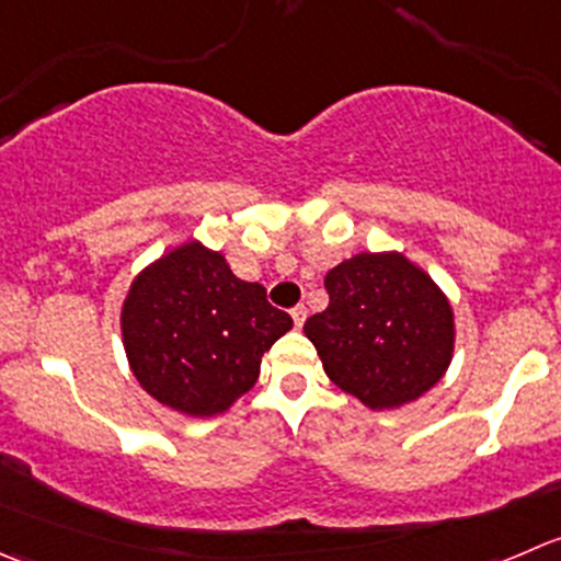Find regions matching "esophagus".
Listing matches in <instances>:
<instances>
[{
    "instance_id": "34e87169",
    "label": "esophagus",
    "mask_w": 561,
    "mask_h": 561,
    "mask_svg": "<svg viewBox=\"0 0 561 561\" xmlns=\"http://www.w3.org/2000/svg\"><path fill=\"white\" fill-rule=\"evenodd\" d=\"M290 314H293V323H296L298 329H301L304 320H307V307H304V304H298V307L290 309Z\"/></svg>"
}]
</instances>
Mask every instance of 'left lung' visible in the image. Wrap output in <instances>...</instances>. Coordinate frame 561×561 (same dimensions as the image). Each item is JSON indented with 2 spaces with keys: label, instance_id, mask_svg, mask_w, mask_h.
Returning <instances> with one entry per match:
<instances>
[{
  "label": "left lung",
  "instance_id": "left-lung-1",
  "mask_svg": "<svg viewBox=\"0 0 561 561\" xmlns=\"http://www.w3.org/2000/svg\"><path fill=\"white\" fill-rule=\"evenodd\" d=\"M329 307L304 323L325 375L373 411L400 408L453 362V307L402 254H356L325 274Z\"/></svg>",
  "mask_w": 561,
  "mask_h": 561
}]
</instances>
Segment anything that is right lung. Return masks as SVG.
Listing matches in <instances>:
<instances>
[{"label":"right lung","instance_id":"1","mask_svg":"<svg viewBox=\"0 0 561 561\" xmlns=\"http://www.w3.org/2000/svg\"><path fill=\"white\" fill-rule=\"evenodd\" d=\"M119 325L148 394L188 416H214L252 389L260 358L293 318L271 307L263 285L238 279L219 252L183 243L136 276Z\"/></svg>","mask_w":561,"mask_h":561}]
</instances>
